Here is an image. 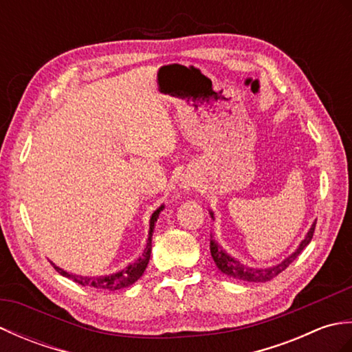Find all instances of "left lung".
Returning <instances> with one entry per match:
<instances>
[{
	"label": "left lung",
	"instance_id": "8db88e82",
	"mask_svg": "<svg viewBox=\"0 0 352 352\" xmlns=\"http://www.w3.org/2000/svg\"><path fill=\"white\" fill-rule=\"evenodd\" d=\"M212 218H213V213H212ZM315 228H316V222H313V226L309 230L307 236H305L304 241L300 243V246H298L296 251L294 254H290L287 258H284L281 263L275 265L272 267H267V269L246 267L245 265L241 263V261H237L233 257H230L228 254L213 241V239H210V252H212V257L214 260L216 266H218L219 271L226 275H230V276H233V278L243 280V281L265 283V281L275 278L276 275L281 274L284 269H286L292 263V261L300 256L301 251L310 243V241L313 239V234H315Z\"/></svg>",
	"mask_w": 352,
	"mask_h": 352
}]
</instances>
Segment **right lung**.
<instances>
[{"label": "right lung", "instance_id": "add662e5", "mask_svg": "<svg viewBox=\"0 0 352 352\" xmlns=\"http://www.w3.org/2000/svg\"><path fill=\"white\" fill-rule=\"evenodd\" d=\"M163 210V206L160 208H157V210L153 213L151 216V222H149V237H148V243H146V248L144 251V254L134 261L133 265H130L129 267L122 269L121 272L113 274V275H107V276H81V275H76V274H68L63 269H60L58 266H56L54 263H51L54 266L56 271L63 275V276H68L72 281H76L81 286H89V287H94V289H98V290H118V289H124V287H129L134 281H138L142 274H144L145 267L149 261V256H151V237H153V230H154V223L159 218V213Z\"/></svg>", "mask_w": 352, "mask_h": 352}]
</instances>
